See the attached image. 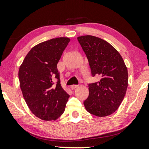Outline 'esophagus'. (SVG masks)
I'll use <instances>...</instances> for the list:
<instances>
[{"instance_id":"esophagus-1","label":"esophagus","mask_w":149,"mask_h":149,"mask_svg":"<svg viewBox=\"0 0 149 149\" xmlns=\"http://www.w3.org/2000/svg\"><path fill=\"white\" fill-rule=\"evenodd\" d=\"M78 85H71V88L72 89V90H73V89H75V88H78Z\"/></svg>"}]
</instances>
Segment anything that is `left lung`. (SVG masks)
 I'll list each match as a JSON object with an SVG mask.
<instances>
[{"label":"left lung","mask_w":149,"mask_h":149,"mask_svg":"<svg viewBox=\"0 0 149 149\" xmlns=\"http://www.w3.org/2000/svg\"><path fill=\"white\" fill-rule=\"evenodd\" d=\"M88 58L96 83H89V96L84 101L90 113L104 117L113 113L120 105L128 85V73L119 52L109 42L93 36L78 37Z\"/></svg>","instance_id":"1"}]
</instances>
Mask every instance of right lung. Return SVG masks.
Returning <instances> with one entry per match:
<instances>
[{
	"label": "right lung",
	"instance_id": "add662e5",
	"mask_svg": "<svg viewBox=\"0 0 149 149\" xmlns=\"http://www.w3.org/2000/svg\"><path fill=\"white\" fill-rule=\"evenodd\" d=\"M69 41V38H56L36 45L19 70L26 103L34 115L44 120H57L64 113L69 98L61 85L57 66Z\"/></svg>",
	"mask_w": 149,
	"mask_h": 149
}]
</instances>
